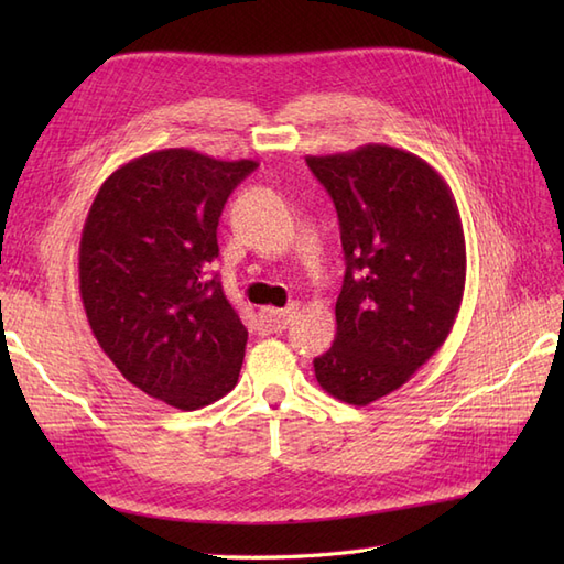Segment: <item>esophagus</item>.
I'll return each instance as SVG.
<instances>
[{
    "label": "esophagus",
    "instance_id": "34e87169",
    "mask_svg": "<svg viewBox=\"0 0 564 564\" xmlns=\"http://www.w3.org/2000/svg\"><path fill=\"white\" fill-rule=\"evenodd\" d=\"M295 305L291 307H283V310H261V332L263 334H273V332H283L285 327L291 325V319L295 317Z\"/></svg>",
    "mask_w": 564,
    "mask_h": 564
}]
</instances>
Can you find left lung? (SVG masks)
<instances>
[{
	"instance_id": "8db88e82",
	"label": "left lung",
	"mask_w": 564,
	"mask_h": 564,
	"mask_svg": "<svg viewBox=\"0 0 564 564\" xmlns=\"http://www.w3.org/2000/svg\"><path fill=\"white\" fill-rule=\"evenodd\" d=\"M339 215L346 259L337 337L315 358L322 390L366 406L402 388L453 329L465 237L443 176L390 145L305 158Z\"/></svg>"
}]
</instances>
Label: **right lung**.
Instances as JSON below:
<instances>
[{"mask_svg": "<svg viewBox=\"0 0 564 564\" xmlns=\"http://www.w3.org/2000/svg\"><path fill=\"white\" fill-rule=\"evenodd\" d=\"M254 160L172 148L130 160L101 184L79 242V295L121 376L176 410L237 386L247 329L210 279L218 220Z\"/></svg>", "mask_w": 564, "mask_h": 564, "instance_id": "add662e5", "label": "right lung"}]
</instances>
